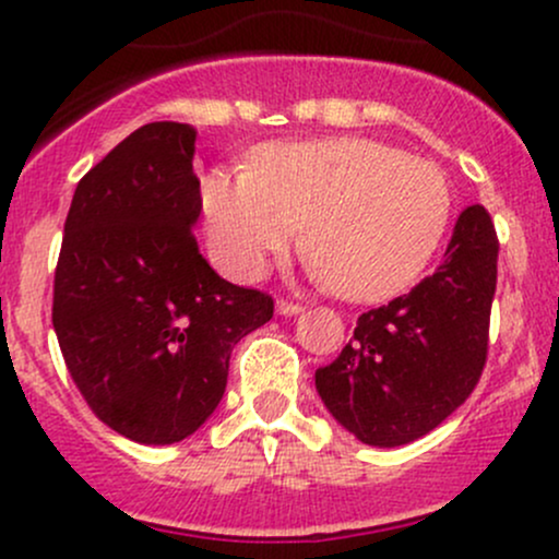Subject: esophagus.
I'll use <instances>...</instances> for the list:
<instances>
[{
    "label": "esophagus",
    "instance_id": "obj_1",
    "mask_svg": "<svg viewBox=\"0 0 559 559\" xmlns=\"http://www.w3.org/2000/svg\"><path fill=\"white\" fill-rule=\"evenodd\" d=\"M275 312H278V316H299L301 305H297V301H288V299H278L275 301Z\"/></svg>",
    "mask_w": 559,
    "mask_h": 559
}]
</instances>
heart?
Returning a JSON list of instances; mask_svg holds the SVG:
<instances>
[{"mask_svg": "<svg viewBox=\"0 0 559 559\" xmlns=\"http://www.w3.org/2000/svg\"><path fill=\"white\" fill-rule=\"evenodd\" d=\"M202 210L210 249L234 278H260L307 223V249L333 292L381 301L431 265L452 221V189L428 159L338 136L262 146L249 170L215 168Z\"/></svg>", "mask_w": 559, "mask_h": 559, "instance_id": "b5f03b06", "label": "heart"}]
</instances>
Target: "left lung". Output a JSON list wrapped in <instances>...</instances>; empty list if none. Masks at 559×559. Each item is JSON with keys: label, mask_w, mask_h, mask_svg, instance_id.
Here are the masks:
<instances>
[{"label": "left lung", "mask_w": 559, "mask_h": 559, "mask_svg": "<svg viewBox=\"0 0 559 559\" xmlns=\"http://www.w3.org/2000/svg\"><path fill=\"white\" fill-rule=\"evenodd\" d=\"M497 254L489 213L465 207L439 267L409 294L362 312L342 355L316 370L320 400L362 444H409L476 389L489 352Z\"/></svg>", "instance_id": "obj_1"}]
</instances>
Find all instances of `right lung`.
Returning <instances> with one entry per match:
<instances>
[{"mask_svg":"<svg viewBox=\"0 0 559 559\" xmlns=\"http://www.w3.org/2000/svg\"><path fill=\"white\" fill-rule=\"evenodd\" d=\"M197 131L146 123L75 186L55 271L52 325L92 413L139 444H176L223 400L230 349L273 297L199 254Z\"/></svg>","mask_w":559,"mask_h":559,"instance_id":"add662e5","label":"right lung"}]
</instances>
